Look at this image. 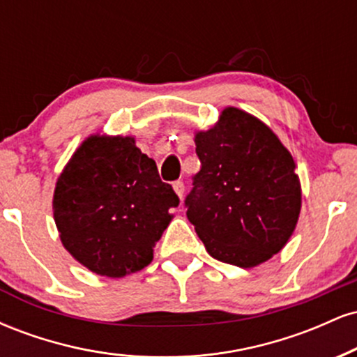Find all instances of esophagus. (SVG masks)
<instances>
[{"mask_svg": "<svg viewBox=\"0 0 357 357\" xmlns=\"http://www.w3.org/2000/svg\"><path fill=\"white\" fill-rule=\"evenodd\" d=\"M173 188H174L176 195L179 196V199H183V196H184V183L183 181H174L173 183Z\"/></svg>", "mask_w": 357, "mask_h": 357, "instance_id": "34e87169", "label": "esophagus"}]
</instances>
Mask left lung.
I'll list each match as a JSON object with an SVG mask.
<instances>
[{"mask_svg":"<svg viewBox=\"0 0 357 357\" xmlns=\"http://www.w3.org/2000/svg\"><path fill=\"white\" fill-rule=\"evenodd\" d=\"M195 142L202 169L184 206L206 252L241 268L267 261L289 241L301 213L292 155L264 122L235 107Z\"/></svg>","mask_w":357,"mask_h":357,"instance_id":"left-lung-1","label":"left lung"}]
</instances>
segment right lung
Listing matches in <instances>:
<instances>
[{"instance_id": "right-lung-1", "label": "right lung", "mask_w": 357, "mask_h": 357, "mask_svg": "<svg viewBox=\"0 0 357 357\" xmlns=\"http://www.w3.org/2000/svg\"><path fill=\"white\" fill-rule=\"evenodd\" d=\"M178 204L173 186L132 137L90 136L56 181L53 216L73 258L117 278L151 264Z\"/></svg>"}]
</instances>
